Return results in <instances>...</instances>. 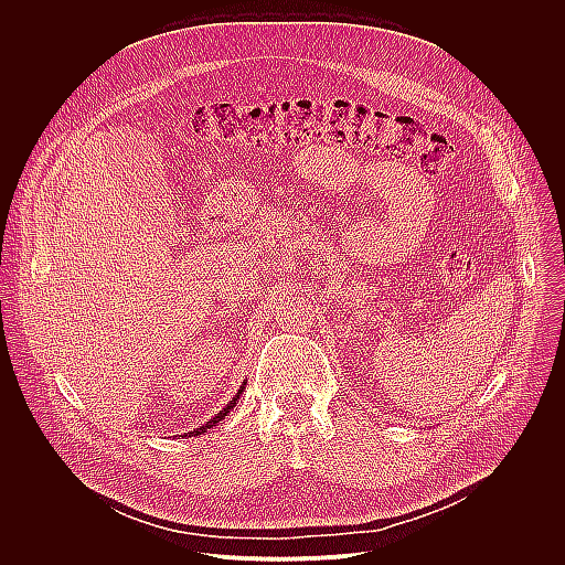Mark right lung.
Here are the masks:
<instances>
[{"mask_svg":"<svg viewBox=\"0 0 565 565\" xmlns=\"http://www.w3.org/2000/svg\"><path fill=\"white\" fill-rule=\"evenodd\" d=\"M244 385H246V383H244ZM244 385H242V387H239V390H237V394H235V396H233V401H231V403H228V405H226V407H224V409H222V412H220V414H217V416H215V418H211V420H209V423H206V425H202V427H200V429H195V431H191V434H193V436H200V434H206V431H209V429H211V427H215V425H217V423H220V420H224V416H226V414H228V412H231V409H233V407H235V405H237V401H239V394H242V392H244Z\"/></svg>","mask_w":565,"mask_h":565,"instance_id":"right-lung-1","label":"right lung"}]
</instances>
